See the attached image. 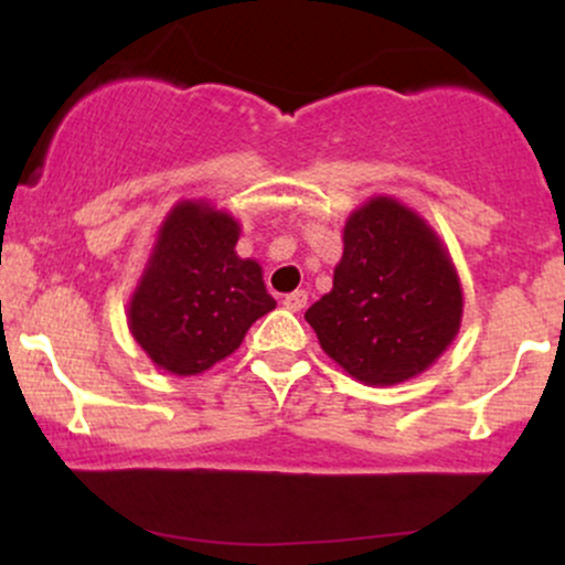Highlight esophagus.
Segmentation results:
<instances>
[{
	"mask_svg": "<svg viewBox=\"0 0 565 565\" xmlns=\"http://www.w3.org/2000/svg\"><path fill=\"white\" fill-rule=\"evenodd\" d=\"M305 305H308V291H302V289L291 291V295L284 297V308L291 310V313H300Z\"/></svg>",
	"mask_w": 565,
	"mask_h": 565,
	"instance_id": "obj_1",
	"label": "esophagus"
}]
</instances>
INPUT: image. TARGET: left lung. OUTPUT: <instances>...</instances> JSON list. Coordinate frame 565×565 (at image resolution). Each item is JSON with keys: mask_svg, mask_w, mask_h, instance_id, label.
<instances>
[{"mask_svg": "<svg viewBox=\"0 0 565 565\" xmlns=\"http://www.w3.org/2000/svg\"><path fill=\"white\" fill-rule=\"evenodd\" d=\"M462 313V281L444 238L417 210L380 193L348 215L332 289L305 321L348 377L391 387L436 364Z\"/></svg>", "mask_w": 565, "mask_h": 565, "instance_id": "obj_1", "label": "left lung"}]
</instances>
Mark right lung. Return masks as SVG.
Wrapping results in <instances>:
<instances>
[{
    "label": "right lung",
    "instance_id": "obj_1",
    "mask_svg": "<svg viewBox=\"0 0 565 565\" xmlns=\"http://www.w3.org/2000/svg\"><path fill=\"white\" fill-rule=\"evenodd\" d=\"M242 223L206 199H180L159 223L127 302V327L153 366L196 377L236 353L276 308L260 263L238 257Z\"/></svg>",
    "mask_w": 565,
    "mask_h": 565
}]
</instances>
